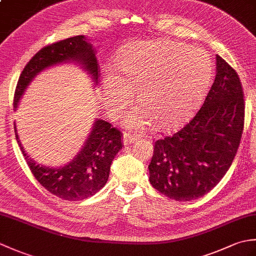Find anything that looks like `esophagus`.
<instances>
[{
	"label": "esophagus",
	"instance_id": "esophagus-1",
	"mask_svg": "<svg viewBox=\"0 0 256 256\" xmlns=\"http://www.w3.org/2000/svg\"><path fill=\"white\" fill-rule=\"evenodd\" d=\"M135 140H136V138H135L134 135H132L131 133H124L123 134V144L125 146L134 143Z\"/></svg>",
	"mask_w": 256,
	"mask_h": 256
}]
</instances>
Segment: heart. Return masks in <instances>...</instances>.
Segmentation results:
<instances>
[{"instance_id": "b5f03b06", "label": "heart", "mask_w": 256, "mask_h": 256, "mask_svg": "<svg viewBox=\"0 0 256 256\" xmlns=\"http://www.w3.org/2000/svg\"><path fill=\"white\" fill-rule=\"evenodd\" d=\"M118 68L103 74L106 110L118 116L136 90L143 108L126 114V128L144 130L175 125L202 98L214 74L208 54L176 42H140L128 46L118 58Z\"/></svg>"}]
</instances>
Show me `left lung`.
<instances>
[{
	"mask_svg": "<svg viewBox=\"0 0 256 256\" xmlns=\"http://www.w3.org/2000/svg\"><path fill=\"white\" fill-rule=\"evenodd\" d=\"M216 74L202 106L172 136L155 142L150 182L166 197H202L229 170L244 126L243 90L236 70L216 55Z\"/></svg>",
	"mask_w": 256,
	"mask_h": 256,
	"instance_id": "8db88e82",
	"label": "left lung"
}]
</instances>
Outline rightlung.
<instances>
[{"label":"right lung","instance_id":"obj_1","mask_svg":"<svg viewBox=\"0 0 256 256\" xmlns=\"http://www.w3.org/2000/svg\"><path fill=\"white\" fill-rule=\"evenodd\" d=\"M96 48L82 35L54 42L38 52L20 74L14 96V108L36 76L59 64L74 62L98 82ZM15 136L32 175L50 194L64 200L78 201L96 194L106 184L114 157L122 148V134L102 118H96L88 138L79 153L68 164L50 167L38 164L27 155L18 138L16 124Z\"/></svg>","mask_w":256,"mask_h":256}]
</instances>
